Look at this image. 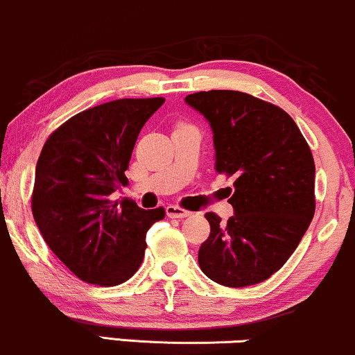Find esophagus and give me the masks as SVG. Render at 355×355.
I'll use <instances>...</instances> for the list:
<instances>
[{"mask_svg": "<svg viewBox=\"0 0 355 355\" xmlns=\"http://www.w3.org/2000/svg\"><path fill=\"white\" fill-rule=\"evenodd\" d=\"M166 216L168 218H189V216H191V211H187L183 210V208L180 207H175V205H168L166 207Z\"/></svg>", "mask_w": 355, "mask_h": 355, "instance_id": "34e87169", "label": "esophagus"}]
</instances>
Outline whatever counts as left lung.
Instances as JSON below:
<instances>
[{
  "instance_id": "8db88e82",
  "label": "left lung",
  "mask_w": 355,
  "mask_h": 355,
  "mask_svg": "<svg viewBox=\"0 0 355 355\" xmlns=\"http://www.w3.org/2000/svg\"><path fill=\"white\" fill-rule=\"evenodd\" d=\"M185 102L210 122L215 168L234 178L226 223L207 213L210 236L198 264L215 283L266 281L294 253L314 216L315 166L291 115L238 91L195 92Z\"/></svg>"
}]
</instances>
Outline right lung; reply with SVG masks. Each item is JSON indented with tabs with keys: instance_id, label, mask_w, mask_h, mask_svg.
I'll return each mask as SVG.
<instances>
[{
	"instance_id": "right-lung-1",
	"label": "right lung",
	"mask_w": 355,
	"mask_h": 355,
	"mask_svg": "<svg viewBox=\"0 0 355 355\" xmlns=\"http://www.w3.org/2000/svg\"><path fill=\"white\" fill-rule=\"evenodd\" d=\"M164 97L117 99L76 114L42 147L33 216L51 251L79 279L117 286L142 264L145 234L165 216L110 198L127 183L132 150Z\"/></svg>"
}]
</instances>
